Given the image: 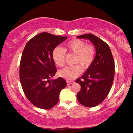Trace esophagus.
Masks as SVG:
<instances>
[{"mask_svg": "<svg viewBox=\"0 0 133 133\" xmlns=\"http://www.w3.org/2000/svg\"><path fill=\"white\" fill-rule=\"evenodd\" d=\"M73 83H74V82H73V81H67V84L68 86L70 85V84H71Z\"/></svg>", "mask_w": 133, "mask_h": 133, "instance_id": "esophagus-1", "label": "esophagus"}]
</instances>
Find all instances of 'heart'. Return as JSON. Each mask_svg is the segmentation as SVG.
<instances>
[{
  "label": "heart",
  "mask_w": 133,
  "mask_h": 133,
  "mask_svg": "<svg viewBox=\"0 0 133 133\" xmlns=\"http://www.w3.org/2000/svg\"><path fill=\"white\" fill-rule=\"evenodd\" d=\"M66 49L56 47L52 51V58L55 63L59 67L63 66L65 63L66 51L75 54L74 63L79 64L84 69L89 67L95 58L94 47L91 44H86L84 41L78 39H73L66 44ZM82 72L79 65L66 66L59 70L58 74L67 80H72Z\"/></svg>",
  "instance_id": "b5f03b06"
}]
</instances>
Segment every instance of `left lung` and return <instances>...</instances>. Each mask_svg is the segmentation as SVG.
I'll list each match as a JSON object with an SVG mask.
<instances>
[{"label":"left lung","instance_id":"1","mask_svg":"<svg viewBox=\"0 0 133 133\" xmlns=\"http://www.w3.org/2000/svg\"><path fill=\"white\" fill-rule=\"evenodd\" d=\"M77 38L89 39L96 50L92 63L76 80L81 87L77 95L78 101L85 107H95L102 102L111 90L115 74L113 56L108 44L95 35L86 34Z\"/></svg>","mask_w":133,"mask_h":133}]
</instances>
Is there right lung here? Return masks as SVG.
<instances>
[{"instance_id": "1", "label": "right lung", "mask_w": 133, "mask_h": 133, "mask_svg": "<svg viewBox=\"0 0 133 133\" xmlns=\"http://www.w3.org/2000/svg\"><path fill=\"white\" fill-rule=\"evenodd\" d=\"M67 38L42 32L27 42L19 67L20 81L28 99L38 108L50 109L56 105L66 82L59 77L50 79L56 72L52 51Z\"/></svg>"}]
</instances>
